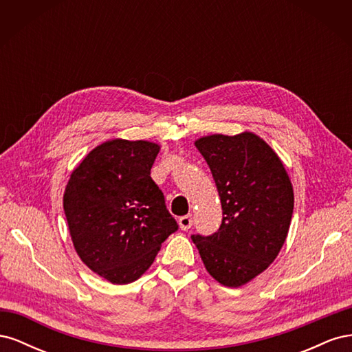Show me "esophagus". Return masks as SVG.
<instances>
[{
    "label": "esophagus",
    "instance_id": "1",
    "mask_svg": "<svg viewBox=\"0 0 352 352\" xmlns=\"http://www.w3.org/2000/svg\"><path fill=\"white\" fill-rule=\"evenodd\" d=\"M194 223V219H192V214H186V216H182L179 219V226L182 230H188L190 229V226H192Z\"/></svg>",
    "mask_w": 352,
    "mask_h": 352
}]
</instances>
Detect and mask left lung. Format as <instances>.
<instances>
[{
  "label": "left lung",
  "instance_id": "left-lung-1",
  "mask_svg": "<svg viewBox=\"0 0 352 352\" xmlns=\"http://www.w3.org/2000/svg\"><path fill=\"white\" fill-rule=\"evenodd\" d=\"M220 195L221 225L208 236L192 235L207 272L238 287L264 272L285 243L294 211L289 176L257 135H211L195 142Z\"/></svg>",
  "mask_w": 352,
  "mask_h": 352
}]
</instances>
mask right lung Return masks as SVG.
Returning <instances> with one entry per match:
<instances>
[{"label":"right lung","mask_w":352,"mask_h":352,"mask_svg":"<svg viewBox=\"0 0 352 352\" xmlns=\"http://www.w3.org/2000/svg\"><path fill=\"white\" fill-rule=\"evenodd\" d=\"M158 151L146 141H107L83 158L66 186L63 206L74 250L114 285L142 276L179 228L151 179Z\"/></svg>","instance_id":"right-lung-1"}]
</instances>
